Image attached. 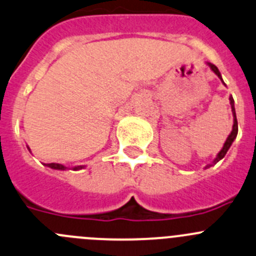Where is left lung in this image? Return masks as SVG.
Listing matches in <instances>:
<instances>
[{"instance_id": "1", "label": "left lung", "mask_w": 256, "mask_h": 256, "mask_svg": "<svg viewBox=\"0 0 256 256\" xmlns=\"http://www.w3.org/2000/svg\"><path fill=\"white\" fill-rule=\"evenodd\" d=\"M209 66H210V68H212V70L214 71L215 74H216L218 78H219L220 80L222 81V75H220V72H219V70H218L216 66H215L214 64H209ZM222 82H224V81H222ZM230 105H232V115H234V125H232V134H230V135H229V138H226V141H225L224 148H222V151H220V152L218 154L216 158H215L214 162H212V164H216L218 161L222 160V158H224L225 155H226L228 150H229V148H230V146H232V141L235 140V138H236V135H238V120H236V114H235V108H234V98H230ZM210 166H212V165H210Z\"/></svg>"}]
</instances>
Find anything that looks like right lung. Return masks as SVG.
<instances>
[{"mask_svg": "<svg viewBox=\"0 0 256 256\" xmlns=\"http://www.w3.org/2000/svg\"><path fill=\"white\" fill-rule=\"evenodd\" d=\"M48 168H56V170H66V166L61 165V164H54V162H51V164H46ZM84 166H78V168H75L74 170H78V168H82Z\"/></svg>", "mask_w": 256, "mask_h": 256, "instance_id": "right-lung-1", "label": "right lung"}]
</instances>
